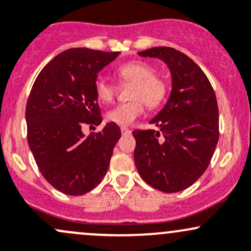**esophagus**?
<instances>
[{
  "label": "esophagus",
  "mask_w": 251,
  "mask_h": 251,
  "mask_svg": "<svg viewBox=\"0 0 251 251\" xmlns=\"http://www.w3.org/2000/svg\"><path fill=\"white\" fill-rule=\"evenodd\" d=\"M121 131H122L123 135H129V134L131 133L130 129H129V128H126V126H122V128H121Z\"/></svg>",
  "instance_id": "34e87169"
}]
</instances>
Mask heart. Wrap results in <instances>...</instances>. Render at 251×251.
<instances>
[{
    "instance_id": "heart-1",
    "label": "heart",
    "mask_w": 251,
    "mask_h": 251,
    "mask_svg": "<svg viewBox=\"0 0 251 251\" xmlns=\"http://www.w3.org/2000/svg\"><path fill=\"white\" fill-rule=\"evenodd\" d=\"M121 81L133 82L129 97L131 100L118 104L107 112L106 118L115 125L126 126L145 112V105L155 109L168 94V82L163 75L144 61H129L117 68ZM116 86L104 75H98L94 81V92L101 103H111L116 96Z\"/></svg>"
}]
</instances>
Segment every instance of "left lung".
Here are the masks:
<instances>
[{
    "instance_id": "8db88e82",
    "label": "left lung",
    "mask_w": 251,
    "mask_h": 251,
    "mask_svg": "<svg viewBox=\"0 0 251 251\" xmlns=\"http://www.w3.org/2000/svg\"><path fill=\"white\" fill-rule=\"evenodd\" d=\"M169 66L172 90L164 109L151 121L159 131L134 130V160L142 179L164 193L195 183L208 168L219 140V110L208 77L185 53L169 47L139 52Z\"/></svg>"
}]
</instances>
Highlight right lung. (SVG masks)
Listing matches in <instances>:
<instances>
[{
  "mask_svg": "<svg viewBox=\"0 0 251 251\" xmlns=\"http://www.w3.org/2000/svg\"><path fill=\"white\" fill-rule=\"evenodd\" d=\"M118 51L77 48L53 57L37 76L26 104L27 141L43 177L67 195L88 193L106 174L120 126L83 135L101 123L94 81Z\"/></svg>",
  "mask_w": 251,
  "mask_h": 251,
  "instance_id": "add662e5",
  "label": "right lung"
}]
</instances>
